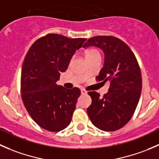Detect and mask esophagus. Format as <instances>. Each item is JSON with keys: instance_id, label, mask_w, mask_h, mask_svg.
Instances as JSON below:
<instances>
[{"instance_id": "esophagus-1", "label": "esophagus", "mask_w": 159, "mask_h": 159, "mask_svg": "<svg viewBox=\"0 0 159 159\" xmlns=\"http://www.w3.org/2000/svg\"><path fill=\"white\" fill-rule=\"evenodd\" d=\"M81 94H86V93H87V91H86L84 89H81Z\"/></svg>"}]
</instances>
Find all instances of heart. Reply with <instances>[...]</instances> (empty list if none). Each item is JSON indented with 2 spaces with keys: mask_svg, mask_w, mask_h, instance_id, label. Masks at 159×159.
<instances>
[{
  "mask_svg": "<svg viewBox=\"0 0 159 159\" xmlns=\"http://www.w3.org/2000/svg\"><path fill=\"white\" fill-rule=\"evenodd\" d=\"M98 54H100L98 50L91 49L86 52V57H90V56H93V55H98Z\"/></svg>",
  "mask_w": 159,
  "mask_h": 159,
  "instance_id": "b5f03b06",
  "label": "heart"
}]
</instances>
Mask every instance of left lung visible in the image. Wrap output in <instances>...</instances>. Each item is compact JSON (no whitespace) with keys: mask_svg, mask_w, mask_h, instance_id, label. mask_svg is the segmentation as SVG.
I'll use <instances>...</instances> for the list:
<instances>
[{"mask_svg":"<svg viewBox=\"0 0 159 159\" xmlns=\"http://www.w3.org/2000/svg\"><path fill=\"white\" fill-rule=\"evenodd\" d=\"M93 46L105 54L103 68L98 81H109L108 92L90 91L91 105L87 108L89 117L95 127L105 131L121 129L130 121L140 98L142 75L136 57L121 40L113 36H95L88 40L84 48Z\"/></svg>","mask_w":159,"mask_h":159,"instance_id":"8db88e82","label":"left lung"}]
</instances>
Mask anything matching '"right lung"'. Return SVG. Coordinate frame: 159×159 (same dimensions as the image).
Masks as SVG:
<instances>
[{
	"label": "right lung",
	"instance_id": "right-lung-1",
	"mask_svg": "<svg viewBox=\"0 0 159 159\" xmlns=\"http://www.w3.org/2000/svg\"><path fill=\"white\" fill-rule=\"evenodd\" d=\"M86 40L48 34L37 40L25 56L20 79L22 100L32 119L44 129L59 131L70 124L81 91L67 89L56 82Z\"/></svg>",
	"mask_w": 159,
	"mask_h": 159
}]
</instances>
